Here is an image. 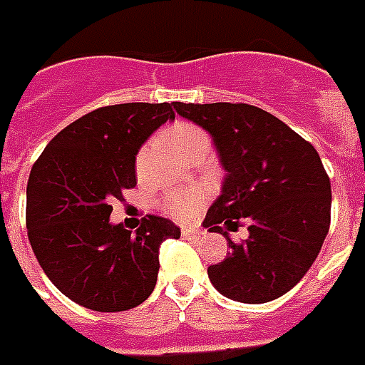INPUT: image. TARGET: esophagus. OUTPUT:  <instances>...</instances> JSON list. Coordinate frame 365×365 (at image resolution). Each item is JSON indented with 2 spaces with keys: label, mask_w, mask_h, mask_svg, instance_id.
Returning <instances> with one entry per match:
<instances>
[{
  "label": "esophagus",
  "mask_w": 365,
  "mask_h": 365,
  "mask_svg": "<svg viewBox=\"0 0 365 365\" xmlns=\"http://www.w3.org/2000/svg\"><path fill=\"white\" fill-rule=\"evenodd\" d=\"M182 237L185 238H194V237H198V231L196 229H192V227H182Z\"/></svg>",
  "instance_id": "obj_1"
}]
</instances>
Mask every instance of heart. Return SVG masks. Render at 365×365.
<instances>
[{
    "label": "heart",
    "mask_w": 365,
    "mask_h": 365,
    "mask_svg": "<svg viewBox=\"0 0 365 365\" xmlns=\"http://www.w3.org/2000/svg\"><path fill=\"white\" fill-rule=\"evenodd\" d=\"M167 138L171 142V146L179 153H185L188 150L198 146H210V140L202 128L190 123H177L167 130ZM148 160V146L140 148V152L136 153V171L142 173L146 167ZM204 194L198 190H188V192H171L167 194L163 200V210L169 215L177 219H186L190 213L202 204Z\"/></svg>",
    "instance_id": "heart-1"
}]
</instances>
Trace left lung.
<instances>
[{
    "label": "left lung",
    "instance_id": "left-lung-1",
    "mask_svg": "<svg viewBox=\"0 0 365 365\" xmlns=\"http://www.w3.org/2000/svg\"><path fill=\"white\" fill-rule=\"evenodd\" d=\"M173 108L210 133L225 169L205 227L221 232L229 256L207 267L223 297L264 304L283 297L316 262L331 223V182L319 153L283 120L248 103H182ZM240 218L249 238L228 231Z\"/></svg>",
    "mask_w": 365,
    "mask_h": 365
}]
</instances>
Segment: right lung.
I'll return each instance as SVG.
<instances>
[{"label":"right lung","mask_w":365,"mask_h":365,"mask_svg":"<svg viewBox=\"0 0 365 365\" xmlns=\"http://www.w3.org/2000/svg\"><path fill=\"white\" fill-rule=\"evenodd\" d=\"M175 120L173 103H119L90 111L53 136L26 185V229L38 264L73 302L94 312L136 308L152 294L160 246L179 238L165 217L136 231L113 225V200L136 186V153Z\"/></svg>","instance_id":"add662e5"}]
</instances>
